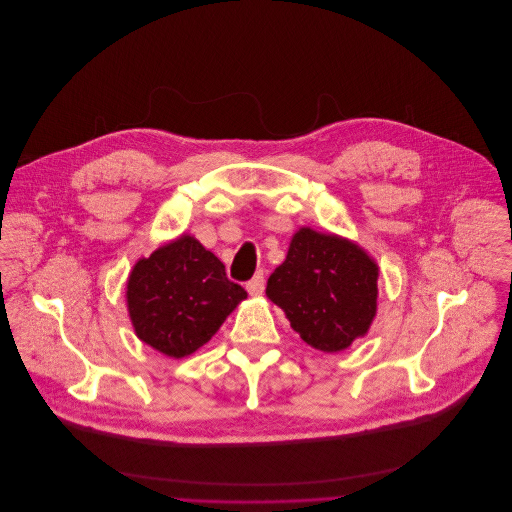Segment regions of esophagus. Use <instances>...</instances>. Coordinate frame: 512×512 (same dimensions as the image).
Listing matches in <instances>:
<instances>
[{
	"instance_id": "34e87169",
	"label": "esophagus",
	"mask_w": 512,
	"mask_h": 512,
	"mask_svg": "<svg viewBox=\"0 0 512 512\" xmlns=\"http://www.w3.org/2000/svg\"><path fill=\"white\" fill-rule=\"evenodd\" d=\"M246 290L252 294V296H260L264 292V276L262 272H258L248 284H246Z\"/></svg>"
}]
</instances>
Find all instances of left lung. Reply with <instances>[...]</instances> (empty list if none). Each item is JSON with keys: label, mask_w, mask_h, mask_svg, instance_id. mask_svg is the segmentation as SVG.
Returning a JSON list of instances; mask_svg holds the SVG:
<instances>
[{"label": "left lung", "mask_w": 512, "mask_h": 512, "mask_svg": "<svg viewBox=\"0 0 512 512\" xmlns=\"http://www.w3.org/2000/svg\"><path fill=\"white\" fill-rule=\"evenodd\" d=\"M377 278V262L359 244L302 226L270 274L266 296L306 345L339 353L367 335L377 315Z\"/></svg>", "instance_id": "obj_1"}]
</instances>
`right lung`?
Wrapping results in <instances>:
<instances>
[{"label":"right lung","instance_id":"add662e5","mask_svg":"<svg viewBox=\"0 0 512 512\" xmlns=\"http://www.w3.org/2000/svg\"><path fill=\"white\" fill-rule=\"evenodd\" d=\"M246 290L191 234L139 258L127 278V311L135 335L155 351L183 359L206 345Z\"/></svg>","mask_w":512,"mask_h":512}]
</instances>
